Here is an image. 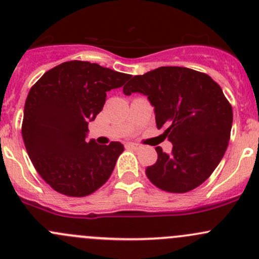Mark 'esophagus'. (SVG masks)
I'll use <instances>...</instances> for the list:
<instances>
[{"label": "esophagus", "instance_id": "1", "mask_svg": "<svg viewBox=\"0 0 259 259\" xmlns=\"http://www.w3.org/2000/svg\"><path fill=\"white\" fill-rule=\"evenodd\" d=\"M127 148H133V149H137L140 148V145H137V143H127L126 145Z\"/></svg>", "mask_w": 259, "mask_h": 259}]
</instances>
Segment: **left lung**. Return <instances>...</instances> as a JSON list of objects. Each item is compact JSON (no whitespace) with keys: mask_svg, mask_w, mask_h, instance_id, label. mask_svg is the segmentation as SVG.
Returning a JSON list of instances; mask_svg holds the SVG:
<instances>
[{"mask_svg":"<svg viewBox=\"0 0 259 259\" xmlns=\"http://www.w3.org/2000/svg\"><path fill=\"white\" fill-rule=\"evenodd\" d=\"M123 92L147 96L157 128L173 145L169 154L156 147L158 158L146 168L148 180L169 193L201 186L225 156L231 137L233 112L220 84L203 72L168 66L135 76Z\"/></svg>","mask_w":259,"mask_h":259,"instance_id":"obj_1","label":"left lung"}]
</instances>
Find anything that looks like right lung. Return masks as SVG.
<instances>
[{"instance_id":"1","label":"right lung","mask_w":259,"mask_h":259,"mask_svg":"<svg viewBox=\"0 0 259 259\" xmlns=\"http://www.w3.org/2000/svg\"><path fill=\"white\" fill-rule=\"evenodd\" d=\"M131 77L74 60L51 68L31 87L23 142L33 167L56 192L89 196L111 177L123 145L86 142L89 122L102 111L106 92L122 87Z\"/></svg>"}]
</instances>
